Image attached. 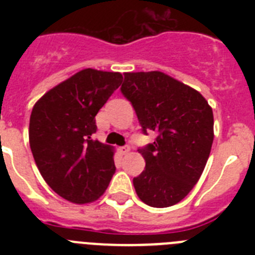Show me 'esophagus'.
<instances>
[{
	"mask_svg": "<svg viewBox=\"0 0 255 255\" xmlns=\"http://www.w3.org/2000/svg\"><path fill=\"white\" fill-rule=\"evenodd\" d=\"M119 150H120V153L121 154H128V153L130 152V147L129 145H124V147H120L119 148Z\"/></svg>",
	"mask_w": 255,
	"mask_h": 255,
	"instance_id": "obj_1",
	"label": "esophagus"
}]
</instances>
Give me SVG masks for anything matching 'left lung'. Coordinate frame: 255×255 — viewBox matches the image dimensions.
I'll return each instance as SVG.
<instances>
[{
	"instance_id": "8db88e82",
	"label": "left lung",
	"mask_w": 255,
	"mask_h": 255,
	"mask_svg": "<svg viewBox=\"0 0 255 255\" xmlns=\"http://www.w3.org/2000/svg\"><path fill=\"white\" fill-rule=\"evenodd\" d=\"M120 91L141 132H157L139 147L145 168L134 177L141 202L154 208L179 203L199 180L213 143V112L199 92L159 71L126 73Z\"/></svg>"
}]
</instances>
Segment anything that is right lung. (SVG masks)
<instances>
[{
  "instance_id": "right-lung-1",
  "label": "right lung",
  "mask_w": 255,
  "mask_h": 255,
  "mask_svg": "<svg viewBox=\"0 0 255 255\" xmlns=\"http://www.w3.org/2000/svg\"><path fill=\"white\" fill-rule=\"evenodd\" d=\"M123 83L120 73L79 71L33 107L29 143L52 190L76 204L98 199L114 176V152L94 140L96 115Z\"/></svg>"
}]
</instances>
